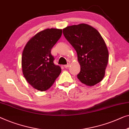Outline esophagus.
Listing matches in <instances>:
<instances>
[{"mask_svg":"<svg viewBox=\"0 0 129 129\" xmlns=\"http://www.w3.org/2000/svg\"><path fill=\"white\" fill-rule=\"evenodd\" d=\"M69 66H70V64H66V65H64V68H68Z\"/></svg>","mask_w":129,"mask_h":129,"instance_id":"obj_1","label":"esophagus"}]
</instances>
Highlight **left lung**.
<instances>
[{
    "mask_svg": "<svg viewBox=\"0 0 129 129\" xmlns=\"http://www.w3.org/2000/svg\"><path fill=\"white\" fill-rule=\"evenodd\" d=\"M63 33L77 53L81 68L78 79L88 86L101 81L105 76L109 53L100 33L88 24H80L67 27Z\"/></svg>",
    "mask_w": 129,
    "mask_h": 129,
    "instance_id": "1",
    "label": "left lung"
}]
</instances>
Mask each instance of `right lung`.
<instances>
[{
    "instance_id": "obj_1",
    "label": "right lung",
    "mask_w": 129,
    "mask_h": 129,
    "mask_svg": "<svg viewBox=\"0 0 129 129\" xmlns=\"http://www.w3.org/2000/svg\"><path fill=\"white\" fill-rule=\"evenodd\" d=\"M61 29L48 28L33 37L24 48L21 59L23 75L34 88L47 90L61 73L54 64L51 49L61 36Z\"/></svg>"
}]
</instances>
